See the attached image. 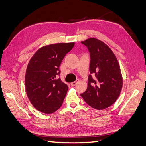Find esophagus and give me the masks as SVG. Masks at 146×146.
<instances>
[{"label": "esophagus", "mask_w": 146, "mask_h": 146, "mask_svg": "<svg viewBox=\"0 0 146 146\" xmlns=\"http://www.w3.org/2000/svg\"><path fill=\"white\" fill-rule=\"evenodd\" d=\"M79 82V80L78 79H77L76 80V81H75V82H72L71 83H70V85H71L72 86H76L77 84V83Z\"/></svg>", "instance_id": "1"}]
</instances>
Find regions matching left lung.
<instances>
[{
  "mask_svg": "<svg viewBox=\"0 0 146 146\" xmlns=\"http://www.w3.org/2000/svg\"><path fill=\"white\" fill-rule=\"evenodd\" d=\"M90 54L88 87L80 96L96 110L112 105L121 93L122 77L115 55L107 44L96 38L82 41Z\"/></svg>",
  "mask_w": 146,
  "mask_h": 146,
  "instance_id": "1",
  "label": "left lung"
}]
</instances>
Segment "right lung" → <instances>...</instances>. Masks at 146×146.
Instances as JSON below:
<instances>
[{"label":"right lung","mask_w":146,"mask_h":146,"mask_svg":"<svg viewBox=\"0 0 146 146\" xmlns=\"http://www.w3.org/2000/svg\"><path fill=\"white\" fill-rule=\"evenodd\" d=\"M74 44L44 46L31 58L25 73V90L30 102L38 111L51 114L62 105L69 88L60 78V66Z\"/></svg>","instance_id":"1"}]
</instances>
